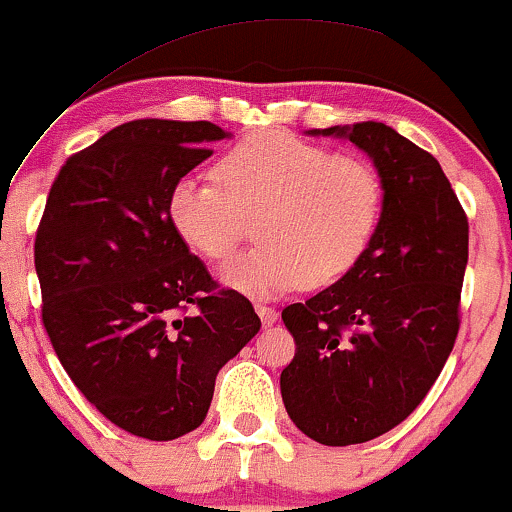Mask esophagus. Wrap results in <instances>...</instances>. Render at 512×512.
<instances>
[{"mask_svg":"<svg viewBox=\"0 0 512 512\" xmlns=\"http://www.w3.org/2000/svg\"><path fill=\"white\" fill-rule=\"evenodd\" d=\"M256 314L261 316V323H263V326H273V323L278 321V311H275L273 306L256 304Z\"/></svg>","mask_w":512,"mask_h":512,"instance_id":"obj_1","label":"esophagus"}]
</instances>
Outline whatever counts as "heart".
<instances>
[{
    "mask_svg": "<svg viewBox=\"0 0 512 512\" xmlns=\"http://www.w3.org/2000/svg\"><path fill=\"white\" fill-rule=\"evenodd\" d=\"M215 174L179 177L167 215L210 261H225L249 232L246 218H256L258 244L220 270L225 285L254 297L342 278L381 220L383 186L374 167L285 131L234 143Z\"/></svg>",
    "mask_w": 512,
    "mask_h": 512,
    "instance_id": "obj_1",
    "label": "heart"
}]
</instances>
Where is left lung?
Listing matches in <instances>:
<instances>
[{
	"instance_id": "left-lung-1",
	"label": "left lung",
	"mask_w": 512,
	"mask_h": 512,
	"mask_svg": "<svg viewBox=\"0 0 512 512\" xmlns=\"http://www.w3.org/2000/svg\"><path fill=\"white\" fill-rule=\"evenodd\" d=\"M369 153L381 220L357 266L282 309L294 359L280 390L297 429L352 446L405 422L436 383L460 330L470 222L441 165L381 122L330 126Z\"/></svg>"
}]
</instances>
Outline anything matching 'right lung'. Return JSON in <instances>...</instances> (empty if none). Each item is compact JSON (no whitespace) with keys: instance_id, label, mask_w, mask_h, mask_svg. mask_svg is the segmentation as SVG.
Listing matches in <instances>:
<instances>
[{"instance_id":"obj_1","label":"right lung","mask_w":512,"mask_h":512,"mask_svg":"<svg viewBox=\"0 0 512 512\" xmlns=\"http://www.w3.org/2000/svg\"><path fill=\"white\" fill-rule=\"evenodd\" d=\"M210 122L136 119L78 150L35 232L42 326L86 400L148 441L198 429L215 376L261 328L210 278L167 215L179 177L213 155Z\"/></svg>"}]
</instances>
